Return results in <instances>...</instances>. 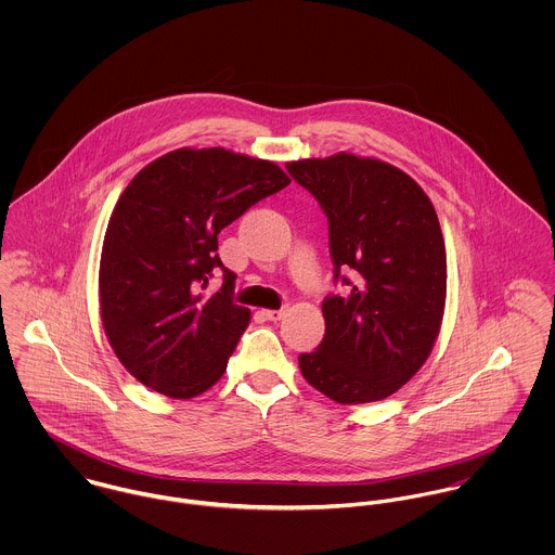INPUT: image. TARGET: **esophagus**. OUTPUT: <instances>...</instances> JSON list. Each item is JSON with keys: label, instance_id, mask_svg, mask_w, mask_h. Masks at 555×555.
Segmentation results:
<instances>
[{"label": "esophagus", "instance_id": "esophagus-1", "mask_svg": "<svg viewBox=\"0 0 555 555\" xmlns=\"http://www.w3.org/2000/svg\"><path fill=\"white\" fill-rule=\"evenodd\" d=\"M262 317L271 320V322H278V320L284 318V310H262Z\"/></svg>", "mask_w": 555, "mask_h": 555}]
</instances>
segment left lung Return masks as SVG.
<instances>
[{"label": "left lung", "instance_id": "8db88e82", "mask_svg": "<svg viewBox=\"0 0 555 555\" xmlns=\"http://www.w3.org/2000/svg\"><path fill=\"white\" fill-rule=\"evenodd\" d=\"M286 170L322 207L333 280L346 286L322 301L324 337L299 354L301 374L337 403L385 399L421 370L442 324L447 249L436 209L380 159L335 154Z\"/></svg>", "mask_w": 555, "mask_h": 555}]
</instances>
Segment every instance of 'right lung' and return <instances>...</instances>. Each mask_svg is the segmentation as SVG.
Instances as JSON below:
<instances>
[{
	"label": "right lung",
	"mask_w": 555,
	"mask_h": 555,
	"mask_svg": "<svg viewBox=\"0 0 555 555\" xmlns=\"http://www.w3.org/2000/svg\"><path fill=\"white\" fill-rule=\"evenodd\" d=\"M273 162L214 150H175L147 164L119 196L100 258V314L117 359L145 387L190 399L214 387L249 324L233 301L235 273L218 235L251 205L284 190ZM225 271L211 298L212 269Z\"/></svg>",
	"instance_id": "1"
}]
</instances>
